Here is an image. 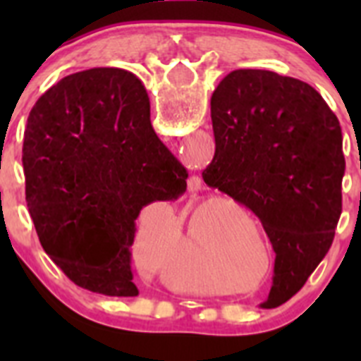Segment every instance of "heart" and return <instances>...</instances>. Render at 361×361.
Returning <instances> with one entry per match:
<instances>
[{
  "instance_id": "obj_1",
  "label": "heart",
  "mask_w": 361,
  "mask_h": 361,
  "mask_svg": "<svg viewBox=\"0 0 361 361\" xmlns=\"http://www.w3.org/2000/svg\"><path fill=\"white\" fill-rule=\"evenodd\" d=\"M141 244H142V238H137V244H135V250H141ZM171 286H175L173 280H170Z\"/></svg>"
}]
</instances>
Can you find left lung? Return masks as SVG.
<instances>
[{
	"label": "left lung",
	"instance_id": "obj_1",
	"mask_svg": "<svg viewBox=\"0 0 361 361\" xmlns=\"http://www.w3.org/2000/svg\"><path fill=\"white\" fill-rule=\"evenodd\" d=\"M215 155L202 171L260 219L275 250L264 304L288 302L327 255L342 213V128L311 85L233 70L212 95Z\"/></svg>",
	"mask_w": 361,
	"mask_h": 361
}]
</instances>
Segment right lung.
Returning <instances> with one entry per match:
<instances>
[{"label": "right lung", "mask_w": 361, "mask_h": 361, "mask_svg": "<svg viewBox=\"0 0 361 361\" xmlns=\"http://www.w3.org/2000/svg\"><path fill=\"white\" fill-rule=\"evenodd\" d=\"M23 170L28 213L56 266L92 293L139 295L135 219L183 195L188 178L153 132L142 82L123 68L63 78L30 110Z\"/></svg>", "instance_id": "1"}]
</instances>
